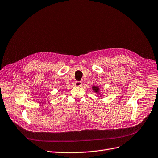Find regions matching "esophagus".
<instances>
[{
  "mask_svg": "<svg viewBox=\"0 0 158 158\" xmlns=\"http://www.w3.org/2000/svg\"><path fill=\"white\" fill-rule=\"evenodd\" d=\"M74 85L75 86L81 87L82 85H83V83H82V82H81V81H75V83H74Z\"/></svg>",
  "mask_w": 158,
  "mask_h": 158,
  "instance_id": "1",
  "label": "esophagus"
}]
</instances>
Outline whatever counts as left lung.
I'll list each match as a JSON object with an SVG mask.
<instances>
[{
    "instance_id": "left-lung-1",
    "label": "left lung",
    "mask_w": 158,
    "mask_h": 158,
    "mask_svg": "<svg viewBox=\"0 0 158 158\" xmlns=\"http://www.w3.org/2000/svg\"><path fill=\"white\" fill-rule=\"evenodd\" d=\"M92 90H93L94 92L98 94L99 95H101V94L99 93V92H100V88H99V86H93L92 87Z\"/></svg>"
}]
</instances>
